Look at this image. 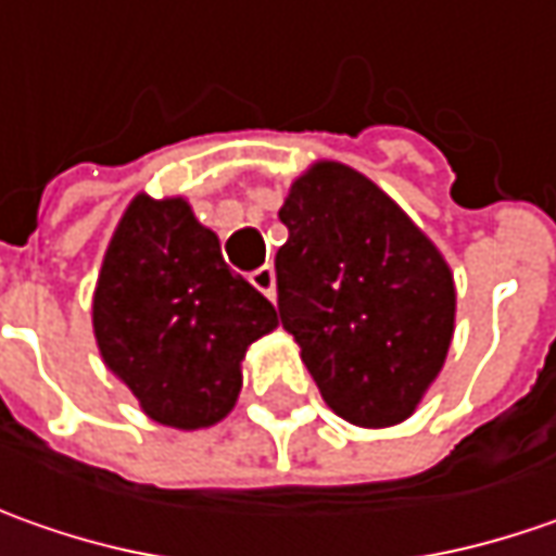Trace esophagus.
<instances>
[{"instance_id":"1","label":"esophagus","mask_w":556,"mask_h":556,"mask_svg":"<svg viewBox=\"0 0 556 556\" xmlns=\"http://www.w3.org/2000/svg\"><path fill=\"white\" fill-rule=\"evenodd\" d=\"M252 286L257 289V292H264L270 302L277 299V274H274V267L270 264H264V267H257V270H252Z\"/></svg>"}]
</instances>
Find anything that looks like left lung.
I'll use <instances>...</instances> for the list:
<instances>
[{"label": "left lung", "instance_id": "left-lung-1", "mask_svg": "<svg viewBox=\"0 0 556 556\" xmlns=\"http://www.w3.org/2000/svg\"><path fill=\"white\" fill-rule=\"evenodd\" d=\"M279 220V320L324 401L367 429L407 420L454 332L445 257L376 182L336 161L292 182Z\"/></svg>", "mask_w": 556, "mask_h": 556}]
</instances>
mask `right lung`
<instances>
[{"mask_svg": "<svg viewBox=\"0 0 556 556\" xmlns=\"http://www.w3.org/2000/svg\"><path fill=\"white\" fill-rule=\"evenodd\" d=\"M277 311L227 267L182 199L136 195L111 239L92 299L96 342L152 420L202 429L242 389V357Z\"/></svg>", "mask_w": 556, "mask_h": 556, "instance_id": "1", "label": "right lung"}]
</instances>
